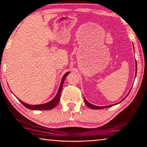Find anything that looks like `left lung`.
<instances>
[{"label":"left lung","mask_w":147,"mask_h":147,"mask_svg":"<svg viewBox=\"0 0 147 147\" xmlns=\"http://www.w3.org/2000/svg\"><path fill=\"white\" fill-rule=\"evenodd\" d=\"M136 71H137V63H136ZM129 92H130V91H129ZM129 93H128L127 95H126L125 97H127V96L129 95ZM125 98H124L123 99H125ZM84 102H85V104H86V106H87L88 107H89L90 108H92V109H94V110L103 109V108H109V107H111V106H113V105H115V104H113V105H110V106H95V105H93V104H90L89 102H88V101H86V99H85L84 97ZM123 100H122V101H123ZM121 101H120V102H121ZM120 102H119V103H120Z\"/></svg>","instance_id":"8db88e82"}]
</instances>
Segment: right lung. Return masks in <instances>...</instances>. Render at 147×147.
Returning <instances> with one entry per match:
<instances>
[{"label": "right lung", "instance_id": "right-lung-1", "mask_svg": "<svg viewBox=\"0 0 147 147\" xmlns=\"http://www.w3.org/2000/svg\"><path fill=\"white\" fill-rule=\"evenodd\" d=\"M70 72H67L66 74L63 76L62 80H61V84H60V87L59 88V90H58L57 94L56 95L55 97L51 100L50 101H49L48 103H46V104H39V105H29V104H27L26 103L23 102L21 100L19 101L26 108H28L30 110H51L52 108H54L57 105L59 104V100H60V97H61V90H62L63 88V82H64V80L66 78L67 76L69 74Z\"/></svg>", "mask_w": 147, "mask_h": 147}]
</instances>
